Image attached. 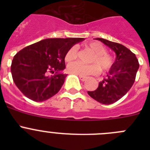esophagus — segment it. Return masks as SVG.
<instances>
[{"label": "esophagus", "mask_w": 150, "mask_h": 150, "mask_svg": "<svg viewBox=\"0 0 150 150\" xmlns=\"http://www.w3.org/2000/svg\"><path fill=\"white\" fill-rule=\"evenodd\" d=\"M79 79H80V80H82V81H85V80H86V79H87L86 76H80V75H79Z\"/></svg>", "instance_id": "1"}]
</instances>
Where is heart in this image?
I'll list each match as a JSON object with an SVG mask.
<instances>
[{
  "mask_svg": "<svg viewBox=\"0 0 150 150\" xmlns=\"http://www.w3.org/2000/svg\"><path fill=\"white\" fill-rule=\"evenodd\" d=\"M86 48L93 53L90 58L89 64H84L79 62L70 64L67 67V71L71 74H77L80 76H87L95 74L98 72V67L101 72L109 71L112 64V57L106 52L104 45L99 42H91L86 45ZM77 56V50L76 47H71L66 52L64 60L66 62H71L75 60Z\"/></svg>",
  "mask_w": 150,
  "mask_h": 150,
  "instance_id": "obj_1",
  "label": "heart"
}]
</instances>
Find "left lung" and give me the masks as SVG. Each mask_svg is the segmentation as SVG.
<instances>
[{
    "mask_svg": "<svg viewBox=\"0 0 150 150\" xmlns=\"http://www.w3.org/2000/svg\"><path fill=\"white\" fill-rule=\"evenodd\" d=\"M96 40L110 47L116 57L107 78L99 83L96 90L88 94L100 104H111L122 98L133 86L139 68L138 60L135 54L120 43L103 38Z\"/></svg>",
    "mask_w": 150,
    "mask_h": 150,
    "instance_id": "8db88e82",
    "label": "left lung"
}]
</instances>
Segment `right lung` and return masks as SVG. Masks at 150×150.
<instances>
[{"mask_svg": "<svg viewBox=\"0 0 150 150\" xmlns=\"http://www.w3.org/2000/svg\"><path fill=\"white\" fill-rule=\"evenodd\" d=\"M84 38H50L28 46L17 52L11 64L14 83L28 98L44 101L57 94L67 74L64 56ZM50 72L55 73L50 76Z\"/></svg>", "mask_w": 150, "mask_h": 150, "instance_id": "right-lung-1", "label": "right lung"}]
</instances>
